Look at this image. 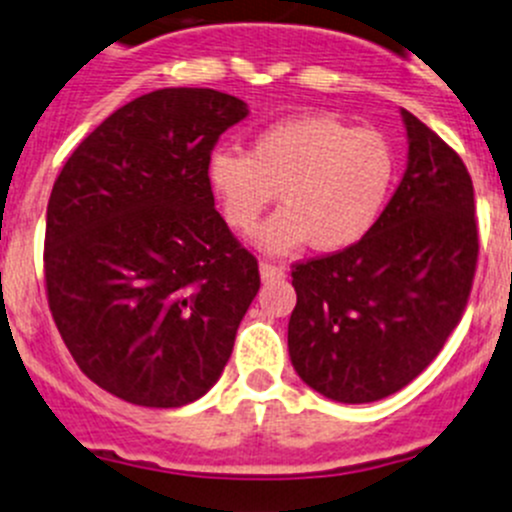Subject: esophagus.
Here are the masks:
<instances>
[{
    "label": "esophagus",
    "mask_w": 512,
    "mask_h": 512,
    "mask_svg": "<svg viewBox=\"0 0 512 512\" xmlns=\"http://www.w3.org/2000/svg\"><path fill=\"white\" fill-rule=\"evenodd\" d=\"M260 275L265 282L282 280V277H285V267L275 265V262H260Z\"/></svg>",
    "instance_id": "obj_1"
}]
</instances>
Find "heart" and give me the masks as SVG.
<instances>
[{
    "label": "heart",
    "mask_w": 512,
    "mask_h": 512,
    "mask_svg": "<svg viewBox=\"0 0 512 512\" xmlns=\"http://www.w3.org/2000/svg\"><path fill=\"white\" fill-rule=\"evenodd\" d=\"M227 225L250 235L280 192L285 210L260 232L270 252L302 242L337 252L360 242L380 217L395 177L393 147L380 132L355 130L332 114L270 124L250 155L220 150L207 165Z\"/></svg>",
    "instance_id": "obj_1"
}]
</instances>
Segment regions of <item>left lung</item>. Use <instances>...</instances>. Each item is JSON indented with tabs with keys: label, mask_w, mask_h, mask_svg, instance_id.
I'll return each mask as SVG.
<instances>
[{
	"label": "left lung",
	"mask_w": 512,
	"mask_h": 512,
	"mask_svg": "<svg viewBox=\"0 0 512 512\" xmlns=\"http://www.w3.org/2000/svg\"><path fill=\"white\" fill-rule=\"evenodd\" d=\"M408 170L355 245L292 265L287 347L297 375L337 403L403 390L458 327L478 265L468 167L403 109Z\"/></svg>",
	"instance_id": "left-lung-1"
}]
</instances>
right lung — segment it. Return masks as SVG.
Returning a JSON list of instances; mask_svg holds the SVG:
<instances>
[{"mask_svg":"<svg viewBox=\"0 0 512 512\" xmlns=\"http://www.w3.org/2000/svg\"><path fill=\"white\" fill-rule=\"evenodd\" d=\"M247 117L232 94L167 87L89 132L54 180L44 285L79 370L132 405L182 408L220 380L260 290L207 165Z\"/></svg>","mask_w":512,"mask_h":512,"instance_id":"right-lung-1","label":"right lung"}]
</instances>
